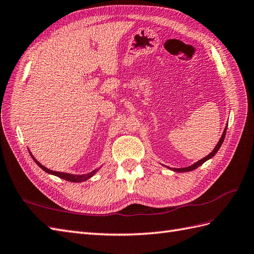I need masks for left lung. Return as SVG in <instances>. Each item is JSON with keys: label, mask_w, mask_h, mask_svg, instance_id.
Wrapping results in <instances>:
<instances>
[{"label": "left lung", "mask_w": 254, "mask_h": 254, "mask_svg": "<svg viewBox=\"0 0 254 254\" xmlns=\"http://www.w3.org/2000/svg\"><path fill=\"white\" fill-rule=\"evenodd\" d=\"M225 133H226V127H225V129H224V132H223V134H222V137L220 138V140H219V142L217 144V146H216V148L213 149L212 150V152H210L209 154L207 155V157H205V158H203L201 160H199L198 162H196V163L195 164H193V165H191V166H189V167H185V168H173V170L175 171V172H190V171H193V170H195V168H197L199 165H201L204 163V162H206L207 160H209L210 158H212L214 154L217 153V151L219 150L220 149V147H221V145H222V142H223V140H224V137H225Z\"/></svg>", "instance_id": "obj_1"}]
</instances>
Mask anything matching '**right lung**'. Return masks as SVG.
I'll return each instance as SVG.
<instances>
[{
	"instance_id": "add662e5",
	"label": "right lung",
	"mask_w": 254,
	"mask_h": 254,
	"mask_svg": "<svg viewBox=\"0 0 254 254\" xmlns=\"http://www.w3.org/2000/svg\"><path fill=\"white\" fill-rule=\"evenodd\" d=\"M31 157L33 158V160L35 161V163L40 166L43 171H45L46 173H48V174H51V175H55V176H58V177H60V178H62V179H65V180H67V181H70V183H82V181H86V180H88L89 178H91L93 176V175L95 174V172L97 171H93V172H91V173H89V174H87V175H71V174H67V173H60V172H55V171H51V170H48L47 167H45V166H43L40 162H37L35 159H34V157L33 155L31 154Z\"/></svg>"
}]
</instances>
